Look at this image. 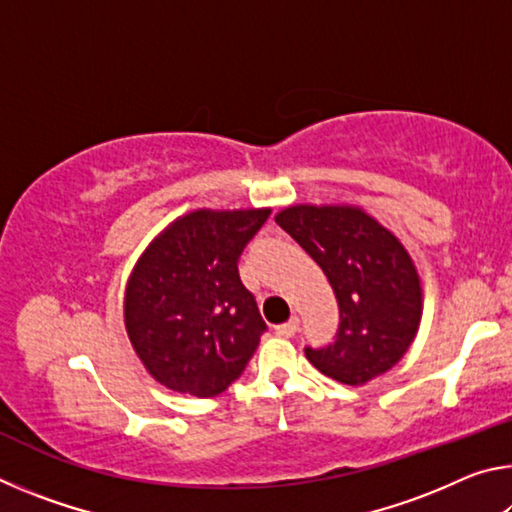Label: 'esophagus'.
Returning a JSON list of instances; mask_svg holds the SVG:
<instances>
[{
    "mask_svg": "<svg viewBox=\"0 0 512 512\" xmlns=\"http://www.w3.org/2000/svg\"><path fill=\"white\" fill-rule=\"evenodd\" d=\"M298 329H300V318L298 316H293L289 323H284V325H277L275 327V332L280 334V336H284V339H291V336H296L298 334Z\"/></svg>",
    "mask_w": 512,
    "mask_h": 512,
    "instance_id": "esophagus-1",
    "label": "esophagus"
}]
</instances>
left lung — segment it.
<instances>
[{"label":"left lung","instance_id":"obj_1","mask_svg":"<svg viewBox=\"0 0 512 512\" xmlns=\"http://www.w3.org/2000/svg\"><path fill=\"white\" fill-rule=\"evenodd\" d=\"M275 223L323 268L339 300L332 343L307 359L341 384L384 375L409 350L422 316V289L409 253L391 232L354 207L296 205Z\"/></svg>","mask_w":512,"mask_h":512}]
</instances>
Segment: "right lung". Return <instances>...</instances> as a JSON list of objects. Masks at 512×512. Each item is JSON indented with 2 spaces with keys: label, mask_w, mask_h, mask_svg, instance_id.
I'll return each instance as SVG.
<instances>
[{
  "label": "right lung",
  "mask_w": 512,
  "mask_h": 512,
  "mask_svg": "<svg viewBox=\"0 0 512 512\" xmlns=\"http://www.w3.org/2000/svg\"><path fill=\"white\" fill-rule=\"evenodd\" d=\"M268 214L192 212L137 262L126 289V329L146 370L171 391L219 395L255 354L268 327L237 264Z\"/></svg>",
  "instance_id": "add662e5"
}]
</instances>
